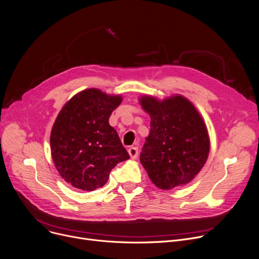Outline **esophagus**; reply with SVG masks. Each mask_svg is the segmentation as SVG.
Here are the masks:
<instances>
[{"instance_id": "34e87169", "label": "esophagus", "mask_w": 259, "mask_h": 259, "mask_svg": "<svg viewBox=\"0 0 259 259\" xmlns=\"http://www.w3.org/2000/svg\"><path fill=\"white\" fill-rule=\"evenodd\" d=\"M138 153H139L138 147H131V148H128V154H130V156L132 158H134V160L138 157Z\"/></svg>"}]
</instances>
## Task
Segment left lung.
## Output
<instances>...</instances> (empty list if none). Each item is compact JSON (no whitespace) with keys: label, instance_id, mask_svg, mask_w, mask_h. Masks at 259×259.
Here are the masks:
<instances>
[{"label":"left lung","instance_id":"1","mask_svg":"<svg viewBox=\"0 0 259 259\" xmlns=\"http://www.w3.org/2000/svg\"><path fill=\"white\" fill-rule=\"evenodd\" d=\"M139 103L150 116V132L140 153L150 181L162 190L191 183L206 163L210 148L200 113L180 94L163 101L143 95Z\"/></svg>","mask_w":259,"mask_h":259}]
</instances>
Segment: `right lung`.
<instances>
[{
	"mask_svg": "<svg viewBox=\"0 0 259 259\" xmlns=\"http://www.w3.org/2000/svg\"><path fill=\"white\" fill-rule=\"evenodd\" d=\"M121 95L96 88L76 93L59 112L51 132V152L59 174L73 188L91 192L104 187L111 170L130 155L109 124Z\"/></svg>",
	"mask_w": 259,
	"mask_h": 259,
	"instance_id": "obj_1",
	"label": "right lung"
}]
</instances>
